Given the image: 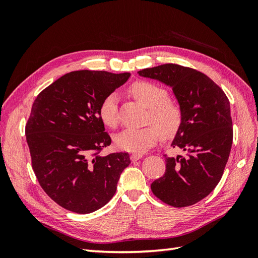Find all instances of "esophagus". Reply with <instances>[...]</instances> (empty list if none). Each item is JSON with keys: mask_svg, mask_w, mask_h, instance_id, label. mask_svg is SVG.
I'll use <instances>...</instances> for the list:
<instances>
[{"mask_svg": "<svg viewBox=\"0 0 258 258\" xmlns=\"http://www.w3.org/2000/svg\"><path fill=\"white\" fill-rule=\"evenodd\" d=\"M130 158H131L132 161H137V160L142 158V154H137V153H135V154H132V155L130 156Z\"/></svg>", "mask_w": 258, "mask_h": 258, "instance_id": "34e87169", "label": "esophagus"}]
</instances>
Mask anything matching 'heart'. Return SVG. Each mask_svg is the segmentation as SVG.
<instances>
[{
  "label": "heart",
  "instance_id": "1",
  "mask_svg": "<svg viewBox=\"0 0 258 258\" xmlns=\"http://www.w3.org/2000/svg\"><path fill=\"white\" fill-rule=\"evenodd\" d=\"M134 98L148 108L147 123L141 129H126L115 137V144L122 151L143 153L157 143L160 135L172 138L182 124V110L179 105L168 99V91L161 86L151 82H137L130 87ZM116 93L108 95L100 105L99 117L106 127L115 128L118 123Z\"/></svg>",
  "mask_w": 258,
  "mask_h": 258
}]
</instances>
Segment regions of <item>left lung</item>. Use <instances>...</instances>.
Here are the masks:
<instances>
[{"label": "left lung", "instance_id": "1", "mask_svg": "<svg viewBox=\"0 0 258 258\" xmlns=\"http://www.w3.org/2000/svg\"><path fill=\"white\" fill-rule=\"evenodd\" d=\"M138 73L172 88L183 116L171 146L185 154L166 157V172L152 183V191L175 208L197 204L221 181L229 157V100L206 74L190 68L168 63Z\"/></svg>", "mask_w": 258, "mask_h": 258}]
</instances>
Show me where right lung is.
Listing matches in <instances>:
<instances>
[{"instance_id": "right-lung-1", "label": "right lung", "mask_w": 258, "mask_h": 258, "mask_svg": "<svg viewBox=\"0 0 258 258\" xmlns=\"http://www.w3.org/2000/svg\"><path fill=\"white\" fill-rule=\"evenodd\" d=\"M130 73L70 72L34 100L26 137L38 183L72 212H95L112 199L128 153L101 156L111 144L99 117L102 101L128 81Z\"/></svg>"}]
</instances>
